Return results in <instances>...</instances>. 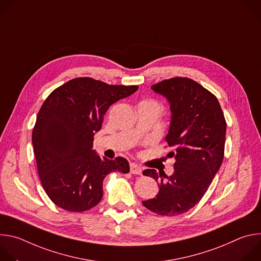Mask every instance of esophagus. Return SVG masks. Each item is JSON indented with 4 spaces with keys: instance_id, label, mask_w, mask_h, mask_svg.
Returning a JSON list of instances; mask_svg holds the SVG:
<instances>
[{
    "instance_id": "esophagus-1",
    "label": "esophagus",
    "mask_w": 261,
    "mask_h": 261,
    "mask_svg": "<svg viewBox=\"0 0 261 261\" xmlns=\"http://www.w3.org/2000/svg\"><path fill=\"white\" fill-rule=\"evenodd\" d=\"M130 172L133 173V174H141L142 169H141V167L138 166L137 164L131 163V164H130Z\"/></svg>"
}]
</instances>
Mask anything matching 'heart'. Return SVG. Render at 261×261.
<instances>
[{"label":"heart","mask_w":261,"mask_h":261,"mask_svg":"<svg viewBox=\"0 0 261 261\" xmlns=\"http://www.w3.org/2000/svg\"><path fill=\"white\" fill-rule=\"evenodd\" d=\"M146 102H148V103H152V104H155V105H157V106L159 107V104H158L157 102H155V101H146Z\"/></svg>","instance_id":"b5f03b06"}]
</instances>
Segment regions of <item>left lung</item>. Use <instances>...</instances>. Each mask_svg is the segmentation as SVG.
Listing matches in <instances>:
<instances>
[{
	"label": "left lung",
	"instance_id": "obj_1",
	"mask_svg": "<svg viewBox=\"0 0 261 261\" xmlns=\"http://www.w3.org/2000/svg\"><path fill=\"white\" fill-rule=\"evenodd\" d=\"M152 90L170 104L165 140L174 148L168 155L175 163L170 176L155 169L142 172L159 181L156 197L142 204L161 216H176L202 198L218 172L224 158L226 121L216 96L193 80L173 77L152 86Z\"/></svg>",
	"mask_w": 261,
	"mask_h": 261
}]
</instances>
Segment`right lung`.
Masks as SVG:
<instances>
[{
    "mask_svg": "<svg viewBox=\"0 0 261 261\" xmlns=\"http://www.w3.org/2000/svg\"><path fill=\"white\" fill-rule=\"evenodd\" d=\"M90 77L74 79L50 93L32 133L37 169L50 200L69 212H85L103 196L104 177L128 173V161L101 158L93 150L94 135L111 104L137 91Z\"/></svg>",
    "mask_w": 261,
    "mask_h": 261,
    "instance_id": "right-lung-1",
    "label": "right lung"
}]
</instances>
